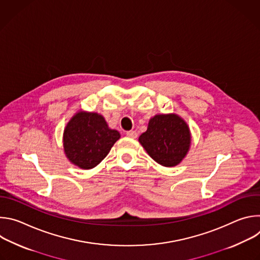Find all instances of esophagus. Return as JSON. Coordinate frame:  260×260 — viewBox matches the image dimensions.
Masks as SVG:
<instances>
[{
  "instance_id": "esophagus-1",
  "label": "esophagus",
  "mask_w": 260,
  "mask_h": 260,
  "mask_svg": "<svg viewBox=\"0 0 260 260\" xmlns=\"http://www.w3.org/2000/svg\"><path fill=\"white\" fill-rule=\"evenodd\" d=\"M126 136L128 138H132V139H136L138 137V134L135 132V131H128L126 132Z\"/></svg>"
}]
</instances>
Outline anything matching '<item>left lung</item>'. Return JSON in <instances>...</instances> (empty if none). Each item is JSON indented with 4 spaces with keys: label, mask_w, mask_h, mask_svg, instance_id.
I'll use <instances>...</instances> for the list:
<instances>
[{
    "label": "left lung",
    "mask_w": 260,
    "mask_h": 260,
    "mask_svg": "<svg viewBox=\"0 0 260 260\" xmlns=\"http://www.w3.org/2000/svg\"><path fill=\"white\" fill-rule=\"evenodd\" d=\"M139 142L156 162L164 167L177 166L186 155L190 145L187 124L175 114L155 115Z\"/></svg>",
    "instance_id": "left-lung-1"
}]
</instances>
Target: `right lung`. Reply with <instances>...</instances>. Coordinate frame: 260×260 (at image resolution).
I'll return each mask as SVG.
<instances>
[{
	"label": "right lung",
	"mask_w": 260,
	"mask_h": 260,
	"mask_svg": "<svg viewBox=\"0 0 260 260\" xmlns=\"http://www.w3.org/2000/svg\"><path fill=\"white\" fill-rule=\"evenodd\" d=\"M119 138L120 134L110 129L102 115L79 112L70 120L64 129V152L71 162L89 170L107 156Z\"/></svg>",
	"instance_id": "right-lung-1"
}]
</instances>
